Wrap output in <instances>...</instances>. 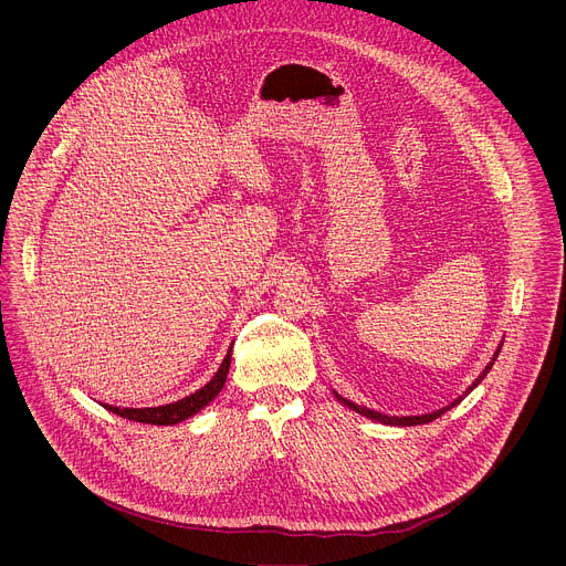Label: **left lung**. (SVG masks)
I'll use <instances>...</instances> for the list:
<instances>
[{"label":"left lung","instance_id":"obj_1","mask_svg":"<svg viewBox=\"0 0 566 566\" xmlns=\"http://www.w3.org/2000/svg\"><path fill=\"white\" fill-rule=\"evenodd\" d=\"M500 352H502V343H500V347H497V352L493 354V360L486 365V369H483L474 380H472V385L459 396V398H454L452 402H448L446 408H441V410H434V412H430V415H419V417H389V415H382V412H376V410H369V408H363V406H356V402H352V400H347L345 396H340L338 391H334L336 394V398L343 402V406H347L349 410H354V412H358L360 417H367V419H371V421H378V423H385V426H400V428H406V426H423V423H430V421H434V419H439L441 415H446L448 410H452L457 402H461L483 378H486V374L491 371V367L495 365V360H497V356H500Z\"/></svg>","mask_w":566,"mask_h":566}]
</instances>
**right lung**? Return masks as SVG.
<instances>
[{
    "label": "right lung",
    "instance_id": "obj_1",
    "mask_svg": "<svg viewBox=\"0 0 566 566\" xmlns=\"http://www.w3.org/2000/svg\"><path fill=\"white\" fill-rule=\"evenodd\" d=\"M230 356H232V345L226 354V358L221 360L217 374L195 394L179 398L175 402H168V406H158V408H116V406H103L105 410L136 421V423H149V426H177L190 417H195L197 412H201L208 402L223 389L226 385V376H228V367H230Z\"/></svg>",
    "mask_w": 566,
    "mask_h": 566
}]
</instances>
